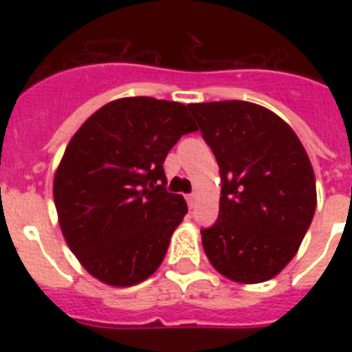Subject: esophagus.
Masks as SVG:
<instances>
[{
	"label": "esophagus",
	"instance_id": "34e87169",
	"mask_svg": "<svg viewBox=\"0 0 352 352\" xmlns=\"http://www.w3.org/2000/svg\"><path fill=\"white\" fill-rule=\"evenodd\" d=\"M186 201H188V204H190V206H195V203H197V193H190V195H188L186 197Z\"/></svg>",
	"mask_w": 352,
	"mask_h": 352
}]
</instances>
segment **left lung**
Masks as SVG:
<instances>
[{
  "label": "left lung",
  "instance_id": "left-lung-1",
  "mask_svg": "<svg viewBox=\"0 0 352 352\" xmlns=\"http://www.w3.org/2000/svg\"><path fill=\"white\" fill-rule=\"evenodd\" d=\"M219 164V217L201 230L212 267L237 283L283 270L314 217L316 179L292 127L252 102L190 104Z\"/></svg>",
  "mask_w": 352,
  "mask_h": 352
}]
</instances>
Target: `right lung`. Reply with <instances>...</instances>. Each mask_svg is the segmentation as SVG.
Instances as JSON below:
<instances>
[{
    "mask_svg": "<svg viewBox=\"0 0 352 352\" xmlns=\"http://www.w3.org/2000/svg\"><path fill=\"white\" fill-rule=\"evenodd\" d=\"M190 107L149 96L118 98L74 133L54 173L58 223L82 267L102 283L131 287L160 267L188 214L166 192V155L197 131Z\"/></svg>",
    "mask_w": 352,
    "mask_h": 352,
    "instance_id": "obj_1",
    "label": "right lung"
}]
</instances>
